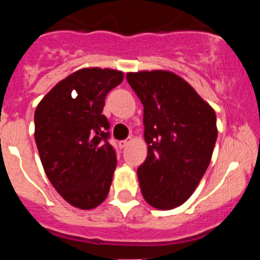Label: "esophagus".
Masks as SVG:
<instances>
[{
    "mask_svg": "<svg viewBox=\"0 0 260 260\" xmlns=\"http://www.w3.org/2000/svg\"><path fill=\"white\" fill-rule=\"evenodd\" d=\"M128 142H130V141H128V139H125V141L119 142L118 144H119V147H121V148H125V147L128 144Z\"/></svg>",
    "mask_w": 260,
    "mask_h": 260,
    "instance_id": "obj_1",
    "label": "esophagus"
}]
</instances>
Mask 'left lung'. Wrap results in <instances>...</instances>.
Returning <instances> with one entry per match:
<instances>
[{
  "instance_id": "8db88e82",
  "label": "left lung",
  "mask_w": 260,
  "mask_h": 260,
  "mask_svg": "<svg viewBox=\"0 0 260 260\" xmlns=\"http://www.w3.org/2000/svg\"><path fill=\"white\" fill-rule=\"evenodd\" d=\"M126 79L143 104L148 153L138 168L141 191L152 207L172 210L190 198L210 165L215 110L169 71L128 73Z\"/></svg>"
}]
</instances>
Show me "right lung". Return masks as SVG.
Here are the masks:
<instances>
[{"instance_id":"1","label":"right lung","mask_w":260,"mask_h":260,"mask_svg":"<svg viewBox=\"0 0 260 260\" xmlns=\"http://www.w3.org/2000/svg\"><path fill=\"white\" fill-rule=\"evenodd\" d=\"M121 71L82 69L53 87L35 110V142L45 174L66 202L91 210L107 198L117 165L105 98Z\"/></svg>"}]
</instances>
